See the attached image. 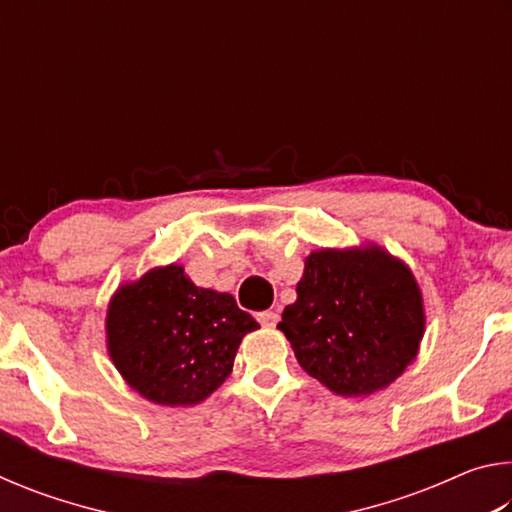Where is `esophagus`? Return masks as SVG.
<instances>
[{"mask_svg": "<svg viewBox=\"0 0 512 512\" xmlns=\"http://www.w3.org/2000/svg\"><path fill=\"white\" fill-rule=\"evenodd\" d=\"M257 320L264 327H275L277 320H280V314H277V311H273V309H268V311H262V314H257Z\"/></svg>", "mask_w": 512, "mask_h": 512, "instance_id": "esophagus-1", "label": "esophagus"}]
</instances>
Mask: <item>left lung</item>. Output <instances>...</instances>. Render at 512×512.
I'll list each match as a JSON object with an SVG mask.
<instances>
[{"instance_id":"1","label":"left lung","mask_w":512,"mask_h":512,"mask_svg":"<svg viewBox=\"0 0 512 512\" xmlns=\"http://www.w3.org/2000/svg\"><path fill=\"white\" fill-rule=\"evenodd\" d=\"M298 300L277 327L296 359L329 391L359 397L386 388L415 359L424 332L415 277L381 248L316 250Z\"/></svg>"}]
</instances>
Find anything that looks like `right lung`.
Returning a JSON list of instances; mask_svg holds the SVG:
<instances>
[{"label": "right lung", "instance_id": "add662e5", "mask_svg": "<svg viewBox=\"0 0 512 512\" xmlns=\"http://www.w3.org/2000/svg\"><path fill=\"white\" fill-rule=\"evenodd\" d=\"M257 320L230 293L196 287L183 266L153 268L112 298L108 350L128 386L155 404L203 402L230 377Z\"/></svg>", "mask_w": 512, "mask_h": 512}]
</instances>
